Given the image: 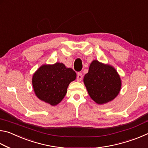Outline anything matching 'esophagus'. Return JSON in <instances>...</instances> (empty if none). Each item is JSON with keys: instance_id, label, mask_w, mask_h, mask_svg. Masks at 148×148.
Masks as SVG:
<instances>
[{"instance_id": "34e87169", "label": "esophagus", "mask_w": 148, "mask_h": 148, "mask_svg": "<svg viewBox=\"0 0 148 148\" xmlns=\"http://www.w3.org/2000/svg\"><path fill=\"white\" fill-rule=\"evenodd\" d=\"M82 77H83V76H82V73H80V72L77 73V82L81 81V80L82 79Z\"/></svg>"}]
</instances>
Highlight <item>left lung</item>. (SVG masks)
<instances>
[{
	"mask_svg": "<svg viewBox=\"0 0 148 148\" xmlns=\"http://www.w3.org/2000/svg\"><path fill=\"white\" fill-rule=\"evenodd\" d=\"M84 82L89 96L99 104L111 101L119 94L121 82L114 67L97 60L90 64Z\"/></svg>",
	"mask_w": 148,
	"mask_h": 148,
	"instance_id": "1",
	"label": "left lung"
}]
</instances>
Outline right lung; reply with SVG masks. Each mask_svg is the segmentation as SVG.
Segmentation results:
<instances>
[{"mask_svg":"<svg viewBox=\"0 0 148 148\" xmlns=\"http://www.w3.org/2000/svg\"><path fill=\"white\" fill-rule=\"evenodd\" d=\"M76 77V72L71 68H66L64 64H44L34 74L32 86L39 99L56 106L64 98L69 84Z\"/></svg>","mask_w":148,"mask_h":148,"instance_id":"1","label":"right lung"}]
</instances>
